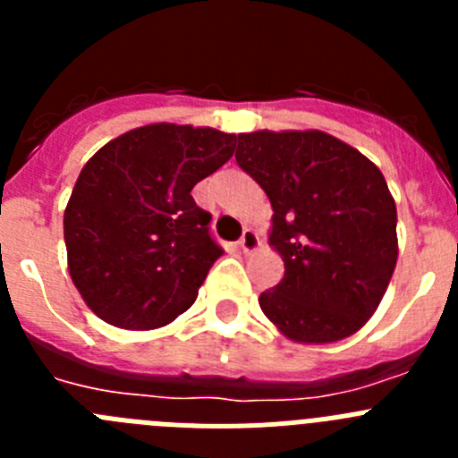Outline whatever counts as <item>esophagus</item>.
I'll use <instances>...</instances> for the list:
<instances>
[{
    "label": "esophagus",
    "mask_w": 458,
    "mask_h": 458,
    "mask_svg": "<svg viewBox=\"0 0 458 458\" xmlns=\"http://www.w3.org/2000/svg\"><path fill=\"white\" fill-rule=\"evenodd\" d=\"M236 245H238V250H241V252L250 254V252H254V250L259 248V236L254 233V229H245V232H242V236H241V241H238Z\"/></svg>",
    "instance_id": "34e87169"
}]
</instances>
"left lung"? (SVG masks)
Listing matches in <instances>:
<instances>
[{"label": "left lung", "mask_w": 458, "mask_h": 458, "mask_svg": "<svg viewBox=\"0 0 458 458\" xmlns=\"http://www.w3.org/2000/svg\"><path fill=\"white\" fill-rule=\"evenodd\" d=\"M236 163L268 194L284 277L259 295L289 339L327 344L365 326L396 266V206L380 169L321 131L238 135Z\"/></svg>", "instance_id": "8db88e82"}]
</instances>
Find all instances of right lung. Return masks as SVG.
Masks as SVG:
<instances>
[{"mask_svg": "<svg viewBox=\"0 0 458 458\" xmlns=\"http://www.w3.org/2000/svg\"><path fill=\"white\" fill-rule=\"evenodd\" d=\"M236 135L153 123L105 144L64 213L68 270L96 317L151 330L190 310L225 250L190 190L233 156Z\"/></svg>", "mask_w": 458, "mask_h": 458, "instance_id": "obj_1", "label": "right lung"}]
</instances>
